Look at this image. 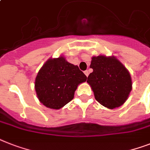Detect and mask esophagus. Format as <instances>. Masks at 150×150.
<instances>
[{"mask_svg":"<svg viewBox=\"0 0 150 150\" xmlns=\"http://www.w3.org/2000/svg\"><path fill=\"white\" fill-rule=\"evenodd\" d=\"M84 73H85V75H86V76H88V74H89V72H88V71H84Z\"/></svg>","mask_w":150,"mask_h":150,"instance_id":"esophagus-1","label":"esophagus"}]
</instances>
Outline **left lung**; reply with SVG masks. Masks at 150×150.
Returning a JSON list of instances; mask_svg holds the SVG:
<instances>
[{
  "mask_svg": "<svg viewBox=\"0 0 150 150\" xmlns=\"http://www.w3.org/2000/svg\"><path fill=\"white\" fill-rule=\"evenodd\" d=\"M90 68L93 71L87 82L96 100L111 109L124 104L132 90V79L126 67L114 56L98 55L92 57Z\"/></svg>",
  "mask_w": 150,
  "mask_h": 150,
  "instance_id": "left-lung-1",
  "label": "left lung"
}]
</instances>
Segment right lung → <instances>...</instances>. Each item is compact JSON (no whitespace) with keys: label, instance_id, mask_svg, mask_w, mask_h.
<instances>
[{"label":"right lung","instance_id":"1","mask_svg":"<svg viewBox=\"0 0 150 150\" xmlns=\"http://www.w3.org/2000/svg\"><path fill=\"white\" fill-rule=\"evenodd\" d=\"M86 79L79 67L68 62L63 56L50 58L36 76L35 91L44 105L59 109L72 100L78 86Z\"/></svg>","mask_w":150,"mask_h":150}]
</instances>
